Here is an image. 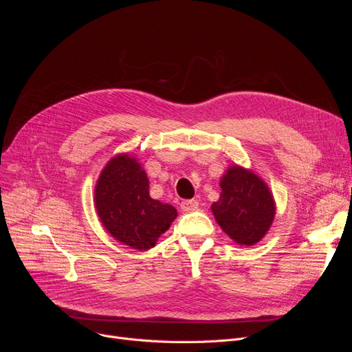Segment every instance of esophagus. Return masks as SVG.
Wrapping results in <instances>:
<instances>
[{
    "label": "esophagus",
    "instance_id": "34e87169",
    "mask_svg": "<svg viewBox=\"0 0 352 352\" xmlns=\"http://www.w3.org/2000/svg\"><path fill=\"white\" fill-rule=\"evenodd\" d=\"M198 207H199V204H198L197 199H186V201L181 202V210L184 212L195 211V210H198Z\"/></svg>",
    "mask_w": 352,
    "mask_h": 352
}]
</instances>
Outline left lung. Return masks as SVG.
Segmentation results:
<instances>
[{
  "label": "left lung",
  "mask_w": 352,
  "mask_h": 352,
  "mask_svg": "<svg viewBox=\"0 0 352 352\" xmlns=\"http://www.w3.org/2000/svg\"><path fill=\"white\" fill-rule=\"evenodd\" d=\"M219 186V199L211 206L218 226L239 245L261 241L275 217V202L267 184L252 171L232 165Z\"/></svg>",
  "instance_id": "1"
}]
</instances>
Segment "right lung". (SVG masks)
Instances as JSON below:
<instances>
[{"label": "right lung", "instance_id": "1", "mask_svg": "<svg viewBox=\"0 0 352 352\" xmlns=\"http://www.w3.org/2000/svg\"><path fill=\"white\" fill-rule=\"evenodd\" d=\"M96 208L102 226L131 248H153L177 218V210L150 197V181L137 158L120 154L108 161L96 186Z\"/></svg>", "mask_w": 352, "mask_h": 352}]
</instances>
